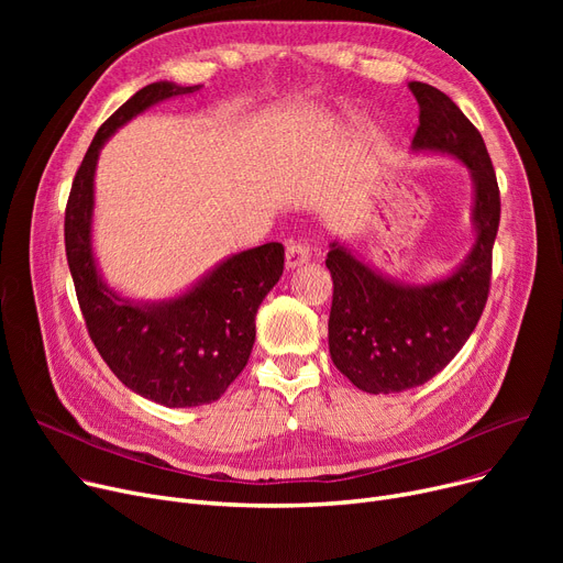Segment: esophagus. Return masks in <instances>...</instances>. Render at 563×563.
Returning <instances> with one entry per match:
<instances>
[{
	"label": "esophagus",
	"instance_id": "34e87169",
	"mask_svg": "<svg viewBox=\"0 0 563 563\" xmlns=\"http://www.w3.org/2000/svg\"><path fill=\"white\" fill-rule=\"evenodd\" d=\"M310 260V246L303 242H291L285 251V264L287 269H297V266L306 264Z\"/></svg>",
	"mask_w": 563,
	"mask_h": 563
}]
</instances>
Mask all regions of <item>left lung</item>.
I'll return each mask as SVG.
<instances>
[{"label": "left lung", "instance_id": "left-lung-1", "mask_svg": "<svg viewBox=\"0 0 563 563\" xmlns=\"http://www.w3.org/2000/svg\"><path fill=\"white\" fill-rule=\"evenodd\" d=\"M408 88L420 104L412 151L448 153L472 173L477 242L459 272L422 287L383 278L331 244V358L353 386L372 395L418 388L461 351L488 301L499 225V187L479 130L435 86L410 81Z\"/></svg>", "mask_w": 563, "mask_h": 563}]
</instances>
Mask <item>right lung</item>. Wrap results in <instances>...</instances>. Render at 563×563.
<instances>
[{
    "label": "right lung",
    "mask_w": 563,
    "mask_h": 563,
    "mask_svg": "<svg viewBox=\"0 0 563 563\" xmlns=\"http://www.w3.org/2000/svg\"><path fill=\"white\" fill-rule=\"evenodd\" d=\"M198 88L147 84L107 118L75 173L64 223L77 301L102 361L130 390L168 408L212 404L242 374L255 342L257 308L285 264L283 244H262L232 255L180 299L159 306L130 303L98 276L91 214L100 147L151 104Z\"/></svg>",
    "instance_id": "add662e5"
}]
</instances>
